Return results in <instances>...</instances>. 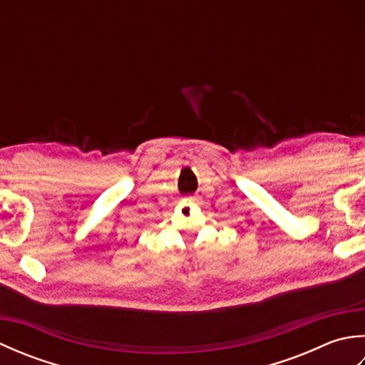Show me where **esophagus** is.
Here are the masks:
<instances>
[{
	"label": "esophagus",
	"mask_w": 365,
	"mask_h": 365,
	"mask_svg": "<svg viewBox=\"0 0 365 365\" xmlns=\"http://www.w3.org/2000/svg\"><path fill=\"white\" fill-rule=\"evenodd\" d=\"M190 199H192V197H190Z\"/></svg>",
	"instance_id": "esophagus-1"
}]
</instances>
